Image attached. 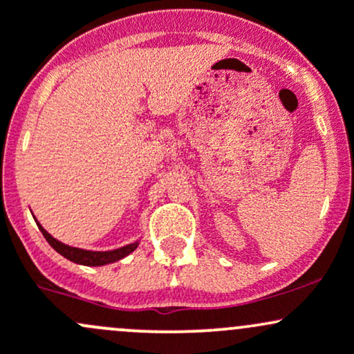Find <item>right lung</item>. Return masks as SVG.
<instances>
[{
    "instance_id": "1",
    "label": "right lung",
    "mask_w": 354,
    "mask_h": 354,
    "mask_svg": "<svg viewBox=\"0 0 354 354\" xmlns=\"http://www.w3.org/2000/svg\"><path fill=\"white\" fill-rule=\"evenodd\" d=\"M37 224H39V230L41 231V234H44V238L47 239L48 245H50L57 253H60L64 258L74 261V263L86 265V267H102V265L115 263V261L128 257L131 252H135L140 245V241H135L127 246H121V248L109 250V252H91V250H82V248H75V246L64 245L62 241H59V239H55L50 233H47L39 221H37Z\"/></svg>"
}]
</instances>
